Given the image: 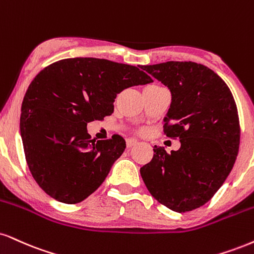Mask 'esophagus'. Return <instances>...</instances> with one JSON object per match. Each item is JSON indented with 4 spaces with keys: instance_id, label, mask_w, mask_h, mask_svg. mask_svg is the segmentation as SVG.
I'll return each instance as SVG.
<instances>
[{
    "instance_id": "esophagus-1",
    "label": "esophagus",
    "mask_w": 254,
    "mask_h": 254,
    "mask_svg": "<svg viewBox=\"0 0 254 254\" xmlns=\"http://www.w3.org/2000/svg\"><path fill=\"white\" fill-rule=\"evenodd\" d=\"M137 140L136 139H132V138H127V148H132V146H135L137 144Z\"/></svg>"
}]
</instances>
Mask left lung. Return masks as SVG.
I'll return each mask as SVG.
<instances>
[{
	"instance_id": "obj_1",
	"label": "left lung",
	"mask_w": 254,
	"mask_h": 254,
	"mask_svg": "<svg viewBox=\"0 0 254 254\" xmlns=\"http://www.w3.org/2000/svg\"><path fill=\"white\" fill-rule=\"evenodd\" d=\"M170 90L164 135L179 138V150L154 145L140 168L146 188L177 213L203 206L230 175L239 151L240 127L234 98L214 71L191 61L142 66Z\"/></svg>"
}]
</instances>
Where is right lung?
Returning <instances> with one entry per match:
<instances>
[{
    "mask_svg": "<svg viewBox=\"0 0 254 254\" xmlns=\"http://www.w3.org/2000/svg\"><path fill=\"white\" fill-rule=\"evenodd\" d=\"M151 81L138 67L96 58L57 61L36 75L24 94L20 131L27 164L46 194L73 204L99 188L127 145L121 136L91 139L87 123L114 114L125 88Z\"/></svg>",
    "mask_w": 254,
    "mask_h": 254,
    "instance_id": "right-lung-1",
    "label": "right lung"
}]
</instances>
